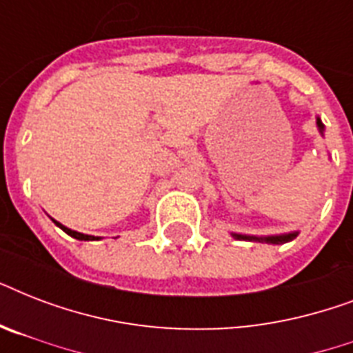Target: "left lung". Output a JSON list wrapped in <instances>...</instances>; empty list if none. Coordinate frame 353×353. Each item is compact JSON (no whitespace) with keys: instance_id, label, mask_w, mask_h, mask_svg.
Listing matches in <instances>:
<instances>
[{"instance_id":"1","label":"left lung","mask_w":353,"mask_h":353,"mask_svg":"<svg viewBox=\"0 0 353 353\" xmlns=\"http://www.w3.org/2000/svg\"><path fill=\"white\" fill-rule=\"evenodd\" d=\"M319 130L323 132L324 124L321 119H317ZM236 240H251V241H269V243H285V241L296 238V232H290V234H280V236H268V238H258V236H243V234H232Z\"/></svg>"}]
</instances>
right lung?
<instances>
[{
    "instance_id": "add662e5",
    "label": "right lung",
    "mask_w": 353,
    "mask_h": 353,
    "mask_svg": "<svg viewBox=\"0 0 353 353\" xmlns=\"http://www.w3.org/2000/svg\"><path fill=\"white\" fill-rule=\"evenodd\" d=\"M54 223H57V225L60 227V229H62L63 232H68L69 236H73V238H77V240H84V241H88V240H99V238H95V236H88V234H82V232L71 231V229H68V227H63L62 223H58V221H54Z\"/></svg>"
}]
</instances>
